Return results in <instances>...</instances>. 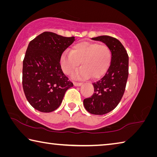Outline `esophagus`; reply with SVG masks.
<instances>
[{
	"label": "esophagus",
	"mask_w": 157,
	"mask_h": 157,
	"mask_svg": "<svg viewBox=\"0 0 157 157\" xmlns=\"http://www.w3.org/2000/svg\"><path fill=\"white\" fill-rule=\"evenodd\" d=\"M73 84L75 86H80L82 83H80V82H74Z\"/></svg>",
	"instance_id": "esophagus-1"
}]
</instances>
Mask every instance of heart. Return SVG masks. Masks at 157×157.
<instances>
[{
	"instance_id": "1",
	"label": "heart",
	"mask_w": 157,
	"mask_h": 157,
	"mask_svg": "<svg viewBox=\"0 0 157 157\" xmlns=\"http://www.w3.org/2000/svg\"><path fill=\"white\" fill-rule=\"evenodd\" d=\"M111 60L112 53L107 45L80 42L74 45L70 52L66 51L62 54L60 65L63 72L69 74L81 62L82 67L73 74V78L86 79L91 76L96 79L106 73Z\"/></svg>"
}]
</instances>
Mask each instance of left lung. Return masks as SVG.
I'll return each mask as SVG.
<instances>
[{"instance_id": "left-lung-1", "label": "left lung", "mask_w": 157, "mask_h": 157, "mask_svg": "<svg viewBox=\"0 0 157 157\" xmlns=\"http://www.w3.org/2000/svg\"><path fill=\"white\" fill-rule=\"evenodd\" d=\"M110 48L112 60L103 78L94 82V93L84 99V108L93 115H104L115 109L123 97L128 77V56L120 41L108 36L92 38Z\"/></svg>"}]
</instances>
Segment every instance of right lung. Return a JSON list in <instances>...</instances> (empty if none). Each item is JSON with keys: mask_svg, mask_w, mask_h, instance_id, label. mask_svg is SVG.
<instances>
[{"mask_svg": "<svg viewBox=\"0 0 157 157\" xmlns=\"http://www.w3.org/2000/svg\"><path fill=\"white\" fill-rule=\"evenodd\" d=\"M74 41L75 37L45 31L29 42L22 64V87L36 110L42 113L56 110L66 91L73 86L62 72L59 61Z\"/></svg>", "mask_w": 157, "mask_h": 157, "instance_id": "obj_1", "label": "right lung"}]
</instances>
